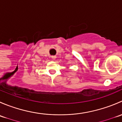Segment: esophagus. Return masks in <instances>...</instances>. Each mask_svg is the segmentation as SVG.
Returning a JSON list of instances; mask_svg holds the SVG:
<instances>
[{
	"mask_svg": "<svg viewBox=\"0 0 122 122\" xmlns=\"http://www.w3.org/2000/svg\"><path fill=\"white\" fill-rule=\"evenodd\" d=\"M51 58H52L53 60H55V58H56V56H55V55H52V56H51Z\"/></svg>",
	"mask_w": 122,
	"mask_h": 122,
	"instance_id": "esophagus-1",
	"label": "esophagus"
}]
</instances>
